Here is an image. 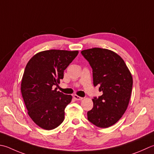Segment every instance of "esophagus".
Masks as SVG:
<instances>
[{"mask_svg": "<svg viewBox=\"0 0 154 154\" xmlns=\"http://www.w3.org/2000/svg\"><path fill=\"white\" fill-rule=\"evenodd\" d=\"M73 98L75 99V100H82V99H83V97H79V96H78L77 95H73Z\"/></svg>", "mask_w": 154, "mask_h": 154, "instance_id": "obj_1", "label": "esophagus"}]
</instances>
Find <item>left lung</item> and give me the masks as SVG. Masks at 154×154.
<instances>
[{"label":"left lung","instance_id":"left-lung-1","mask_svg":"<svg viewBox=\"0 0 154 154\" xmlns=\"http://www.w3.org/2000/svg\"><path fill=\"white\" fill-rule=\"evenodd\" d=\"M93 69V85H100L103 94L93 99V107L87 118L101 128L113 125L127 109L131 97L133 78L123 59L113 51L93 48L81 51Z\"/></svg>","mask_w":154,"mask_h":154}]
</instances>
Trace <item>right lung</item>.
<instances>
[{"mask_svg": "<svg viewBox=\"0 0 154 154\" xmlns=\"http://www.w3.org/2000/svg\"><path fill=\"white\" fill-rule=\"evenodd\" d=\"M78 51L47 50L36 54L27 63L21 81L20 90L28 114L39 127L46 130L60 125L71 95L57 91L60 79Z\"/></svg>", "mask_w": 154, "mask_h": 154, "instance_id": "1", "label": "right lung"}]
</instances>
